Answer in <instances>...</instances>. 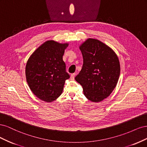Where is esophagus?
Segmentation results:
<instances>
[{"label":"esophagus","instance_id":"34e87169","mask_svg":"<svg viewBox=\"0 0 147 147\" xmlns=\"http://www.w3.org/2000/svg\"><path fill=\"white\" fill-rule=\"evenodd\" d=\"M75 74H72L70 75V79L72 80H74V78H75Z\"/></svg>","mask_w":147,"mask_h":147}]
</instances>
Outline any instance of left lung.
Wrapping results in <instances>:
<instances>
[{
    "mask_svg": "<svg viewBox=\"0 0 147 147\" xmlns=\"http://www.w3.org/2000/svg\"><path fill=\"white\" fill-rule=\"evenodd\" d=\"M80 49L83 64L75 80L82 86L88 99L102 101L117 86L120 74L119 59L112 49L96 39H88Z\"/></svg>",
    "mask_w": 147,
    "mask_h": 147,
    "instance_id": "8db88e82",
    "label": "left lung"
}]
</instances>
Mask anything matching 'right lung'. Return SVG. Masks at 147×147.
Segmentation results:
<instances>
[{
	"label": "right lung",
	"mask_w": 147,
	"mask_h": 147,
	"mask_svg": "<svg viewBox=\"0 0 147 147\" xmlns=\"http://www.w3.org/2000/svg\"><path fill=\"white\" fill-rule=\"evenodd\" d=\"M68 43L48 40L35 50L26 66V77L30 90L38 99L52 102L63 92L65 80L70 78L66 72L63 56Z\"/></svg>",
	"instance_id": "1"
}]
</instances>
